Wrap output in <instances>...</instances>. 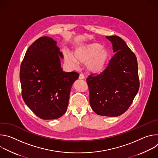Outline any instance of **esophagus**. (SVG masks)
Segmentation results:
<instances>
[{
    "label": "esophagus",
    "instance_id": "34e87169",
    "mask_svg": "<svg viewBox=\"0 0 158 158\" xmlns=\"http://www.w3.org/2000/svg\"><path fill=\"white\" fill-rule=\"evenodd\" d=\"M79 79H84V76L82 74H80L79 76Z\"/></svg>",
    "mask_w": 158,
    "mask_h": 158
}]
</instances>
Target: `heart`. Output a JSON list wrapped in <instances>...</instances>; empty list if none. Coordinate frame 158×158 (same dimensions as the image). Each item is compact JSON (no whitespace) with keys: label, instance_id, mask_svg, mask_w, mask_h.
<instances>
[{"label":"heart","instance_id":"b5f03b06","mask_svg":"<svg viewBox=\"0 0 158 158\" xmlns=\"http://www.w3.org/2000/svg\"><path fill=\"white\" fill-rule=\"evenodd\" d=\"M109 53L106 49L102 48L98 43H92L76 48L73 56L69 53H64L65 62L72 67L76 62L84 64L87 62V69L92 73L102 72L106 65Z\"/></svg>","mask_w":158,"mask_h":158}]
</instances>
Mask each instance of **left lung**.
Segmentation results:
<instances>
[{
	"label": "left lung",
	"instance_id": "left-lung-1",
	"mask_svg": "<svg viewBox=\"0 0 158 158\" xmlns=\"http://www.w3.org/2000/svg\"><path fill=\"white\" fill-rule=\"evenodd\" d=\"M113 46V55L100 74L87 78L89 102L98 115L116 117L131 105L139 88L136 55L117 35L107 36Z\"/></svg>",
	"mask_w": 158,
	"mask_h": 158
}]
</instances>
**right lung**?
Masks as SVG:
<instances>
[{"mask_svg": "<svg viewBox=\"0 0 158 158\" xmlns=\"http://www.w3.org/2000/svg\"><path fill=\"white\" fill-rule=\"evenodd\" d=\"M51 37L37 39L27 50L20 68L22 97L26 104L42 119H54L67 110L76 72L61 68L62 52Z\"/></svg>", "mask_w": 158, "mask_h": 158, "instance_id": "add662e5", "label": "right lung"}]
</instances>
